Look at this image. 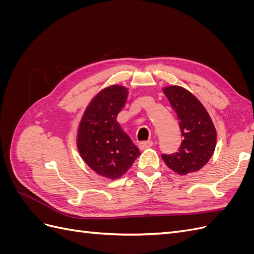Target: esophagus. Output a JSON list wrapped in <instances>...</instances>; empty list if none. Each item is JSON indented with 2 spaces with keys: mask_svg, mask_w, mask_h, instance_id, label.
<instances>
[{
  "mask_svg": "<svg viewBox=\"0 0 254 254\" xmlns=\"http://www.w3.org/2000/svg\"><path fill=\"white\" fill-rule=\"evenodd\" d=\"M152 141H145V142H141L139 143V147L141 150H144V149H147V148H150L152 146Z\"/></svg>",
  "mask_w": 254,
  "mask_h": 254,
  "instance_id": "esophagus-1",
  "label": "esophagus"
}]
</instances>
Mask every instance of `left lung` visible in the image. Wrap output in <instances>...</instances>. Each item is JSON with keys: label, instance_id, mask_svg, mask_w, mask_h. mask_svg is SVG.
I'll return each instance as SVG.
<instances>
[{"label": "left lung", "instance_id": "obj_1", "mask_svg": "<svg viewBox=\"0 0 254 254\" xmlns=\"http://www.w3.org/2000/svg\"><path fill=\"white\" fill-rule=\"evenodd\" d=\"M178 117L182 142L178 152L162 155L168 168L178 175L198 172L209 162L216 147L217 132L201 102L180 86L162 88Z\"/></svg>", "mask_w": 254, "mask_h": 254}]
</instances>
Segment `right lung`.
Masks as SVG:
<instances>
[{"label":"right lung","instance_id":"right-lung-1","mask_svg":"<svg viewBox=\"0 0 254 254\" xmlns=\"http://www.w3.org/2000/svg\"><path fill=\"white\" fill-rule=\"evenodd\" d=\"M129 90L111 84L91 99L79 122L76 145L92 171L107 179L124 175L141 155L139 148L117 121Z\"/></svg>","mask_w":254,"mask_h":254}]
</instances>
